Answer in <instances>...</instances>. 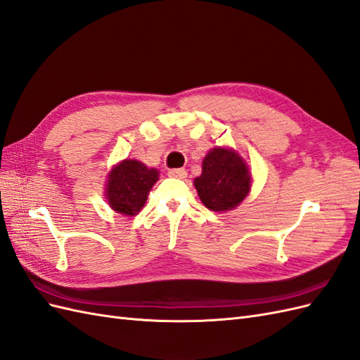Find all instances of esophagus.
Instances as JSON below:
<instances>
[{
	"label": "esophagus",
	"mask_w": 360,
	"mask_h": 360,
	"mask_svg": "<svg viewBox=\"0 0 360 360\" xmlns=\"http://www.w3.org/2000/svg\"><path fill=\"white\" fill-rule=\"evenodd\" d=\"M169 176L184 179V178H187V170L186 169H170L169 170Z\"/></svg>",
	"instance_id": "34e87169"
}]
</instances>
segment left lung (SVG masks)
Instances as JSON below:
<instances>
[{
	"label": "left lung",
	"instance_id": "1",
	"mask_svg": "<svg viewBox=\"0 0 360 360\" xmlns=\"http://www.w3.org/2000/svg\"><path fill=\"white\" fill-rule=\"evenodd\" d=\"M251 186V173L236 152L211 150L202 162V174L195 179L198 195L213 211L233 210L245 199Z\"/></svg>",
	"mask_w": 360,
	"mask_h": 360
}]
</instances>
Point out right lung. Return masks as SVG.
Returning <instances> with one entry per match:
<instances>
[{"label": "right lung", "mask_w": 360, "mask_h": 360, "mask_svg": "<svg viewBox=\"0 0 360 360\" xmlns=\"http://www.w3.org/2000/svg\"><path fill=\"white\" fill-rule=\"evenodd\" d=\"M158 170L147 169L135 160H124L112 169L108 179L106 196L117 213L134 216L143 208L153 184L158 181Z\"/></svg>", "instance_id": "1"}]
</instances>
